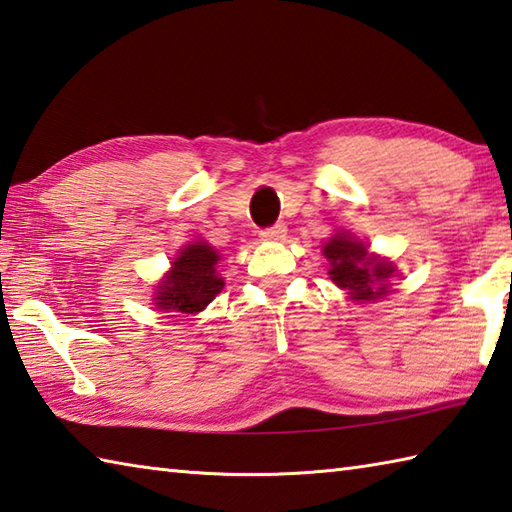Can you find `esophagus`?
I'll return each instance as SVG.
<instances>
[{
	"instance_id": "obj_1",
	"label": "esophagus",
	"mask_w": 512,
	"mask_h": 512,
	"mask_svg": "<svg viewBox=\"0 0 512 512\" xmlns=\"http://www.w3.org/2000/svg\"><path fill=\"white\" fill-rule=\"evenodd\" d=\"M285 236H287V227L283 223L260 231V238L267 240V243H281V240H285Z\"/></svg>"
}]
</instances>
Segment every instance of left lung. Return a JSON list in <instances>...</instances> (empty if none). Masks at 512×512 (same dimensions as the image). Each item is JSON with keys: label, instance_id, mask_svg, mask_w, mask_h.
<instances>
[{"label": "left lung", "instance_id": "obj_1", "mask_svg": "<svg viewBox=\"0 0 512 512\" xmlns=\"http://www.w3.org/2000/svg\"><path fill=\"white\" fill-rule=\"evenodd\" d=\"M323 256L330 263L327 274L350 294L352 301H376L388 294V278L397 272L388 258H381L368 252V245L361 240L339 231L323 247Z\"/></svg>", "mask_w": 512, "mask_h": 512}]
</instances>
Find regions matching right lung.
I'll use <instances>...</instances> for the list:
<instances>
[{
  "label": "right lung",
  "instance_id": "obj_1",
  "mask_svg": "<svg viewBox=\"0 0 512 512\" xmlns=\"http://www.w3.org/2000/svg\"><path fill=\"white\" fill-rule=\"evenodd\" d=\"M218 260L220 254L205 240L185 245L153 292V305L158 310L180 314L205 310L225 287L223 276L218 274Z\"/></svg>",
  "mask_w": 512,
  "mask_h": 512
}]
</instances>
